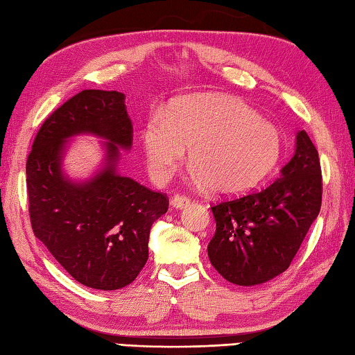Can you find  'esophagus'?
<instances>
[{
	"mask_svg": "<svg viewBox=\"0 0 355 355\" xmlns=\"http://www.w3.org/2000/svg\"><path fill=\"white\" fill-rule=\"evenodd\" d=\"M170 204H171V207H175V209H184V207L190 204V199L182 196V195H175L171 198Z\"/></svg>",
	"mask_w": 355,
	"mask_h": 355,
	"instance_id": "obj_1",
	"label": "esophagus"
}]
</instances>
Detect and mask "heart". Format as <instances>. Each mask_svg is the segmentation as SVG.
Masks as SVG:
<instances>
[{"mask_svg": "<svg viewBox=\"0 0 355 355\" xmlns=\"http://www.w3.org/2000/svg\"><path fill=\"white\" fill-rule=\"evenodd\" d=\"M146 166L165 182L190 146V176L218 195L249 191L282 159L283 137L275 125L245 103L227 96L180 100L146 117L142 128Z\"/></svg>", "mask_w": 355, "mask_h": 355, "instance_id": "heart-1", "label": "heart"}]
</instances>
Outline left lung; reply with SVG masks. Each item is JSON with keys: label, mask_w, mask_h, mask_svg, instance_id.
Wrapping results in <instances>:
<instances>
[{"label": "left lung", "mask_w": 355, "mask_h": 355, "mask_svg": "<svg viewBox=\"0 0 355 355\" xmlns=\"http://www.w3.org/2000/svg\"><path fill=\"white\" fill-rule=\"evenodd\" d=\"M322 207L318 151L306 131L275 182L211 207L216 232L209 243L211 266L227 282L257 286L291 266Z\"/></svg>", "instance_id": "8db88e82"}]
</instances>
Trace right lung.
<instances>
[{"mask_svg": "<svg viewBox=\"0 0 355 355\" xmlns=\"http://www.w3.org/2000/svg\"><path fill=\"white\" fill-rule=\"evenodd\" d=\"M105 140L104 165L89 180L62 171L69 140ZM132 145L125 96L85 89L44 120L26 162L29 215L35 236L69 275L86 287L116 291L131 284L148 259L151 225L168 198L122 176L120 150Z\"/></svg>", "mask_w": 355, "mask_h": 355, "instance_id": "add662e5", "label": "right lung"}]
</instances>
